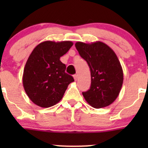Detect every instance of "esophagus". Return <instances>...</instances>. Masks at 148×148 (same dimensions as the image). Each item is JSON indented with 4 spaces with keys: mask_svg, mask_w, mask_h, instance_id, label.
<instances>
[{
    "mask_svg": "<svg viewBox=\"0 0 148 148\" xmlns=\"http://www.w3.org/2000/svg\"><path fill=\"white\" fill-rule=\"evenodd\" d=\"M74 80H75V81H77V79H78V76H77V74H74Z\"/></svg>",
    "mask_w": 148,
    "mask_h": 148,
    "instance_id": "1",
    "label": "esophagus"
}]
</instances>
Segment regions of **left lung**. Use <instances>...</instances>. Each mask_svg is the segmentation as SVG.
I'll return each mask as SVG.
<instances>
[{
  "mask_svg": "<svg viewBox=\"0 0 148 148\" xmlns=\"http://www.w3.org/2000/svg\"><path fill=\"white\" fill-rule=\"evenodd\" d=\"M75 46L91 71L90 89L82 92L85 100L95 108L107 107L117 99L123 83V71L117 55L101 41H78Z\"/></svg>",
  "mask_w": 148,
  "mask_h": 148,
  "instance_id": "obj_1",
  "label": "left lung"
}]
</instances>
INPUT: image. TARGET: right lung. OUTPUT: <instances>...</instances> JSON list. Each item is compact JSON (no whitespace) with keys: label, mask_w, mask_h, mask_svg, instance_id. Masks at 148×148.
<instances>
[{"label":"right lung","mask_w":148,"mask_h":148,"mask_svg":"<svg viewBox=\"0 0 148 148\" xmlns=\"http://www.w3.org/2000/svg\"><path fill=\"white\" fill-rule=\"evenodd\" d=\"M72 46L70 41H46L32 51L23 69V85L35 104L44 108L55 105L74 81L65 72L66 65L60 61Z\"/></svg>","instance_id":"1"}]
</instances>
